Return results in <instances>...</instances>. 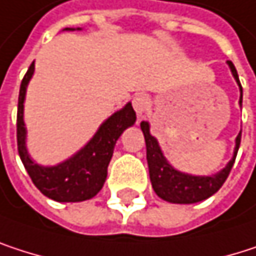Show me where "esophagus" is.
<instances>
[{"instance_id": "esophagus-1", "label": "esophagus", "mask_w": 256, "mask_h": 256, "mask_svg": "<svg viewBox=\"0 0 256 256\" xmlns=\"http://www.w3.org/2000/svg\"><path fill=\"white\" fill-rule=\"evenodd\" d=\"M132 107H134V110H136V113L138 116H143L150 107V98L148 95H144V94L136 95L134 100H132Z\"/></svg>"}]
</instances>
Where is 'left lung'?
Returning <instances> with one entry per match:
<instances>
[{
    "label": "left lung",
    "instance_id": "1",
    "mask_svg": "<svg viewBox=\"0 0 256 256\" xmlns=\"http://www.w3.org/2000/svg\"><path fill=\"white\" fill-rule=\"evenodd\" d=\"M228 65L231 68L234 78L237 80V83L240 86V101L238 102L242 104L243 88L240 84L237 70L231 61H228ZM140 126H142V131L144 134V142H146V158H148L152 188L156 192L158 196H161L162 200H166L168 202H176V204L198 202V201H202V200L212 196L214 192L219 191V188L224 185V182L226 180V178L234 166V161H236V156H237V152L240 148V140H242V131H240L236 138L234 155H232L231 161L226 164V167L222 168L219 173H216L213 176H191V174H185V173L174 170L167 162L156 138L154 136H150L148 122L143 120L140 124Z\"/></svg>",
    "mask_w": 256,
    "mask_h": 256
}]
</instances>
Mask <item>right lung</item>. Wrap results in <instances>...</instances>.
Here are the masks:
<instances>
[{"label": "right lung", "mask_w": 256, "mask_h": 256, "mask_svg": "<svg viewBox=\"0 0 256 256\" xmlns=\"http://www.w3.org/2000/svg\"><path fill=\"white\" fill-rule=\"evenodd\" d=\"M34 74V62L30 65L26 74L22 78L18 102V150L19 156L40 192L55 201L76 202L95 196L101 191L106 178L107 167L113 155L114 144L120 134L131 125H134L137 116L128 102L122 110L113 113L90 138V142L80 149L74 156L55 167H42L36 164L26 150L25 138L26 128L24 124V101L26 86Z\"/></svg>", "instance_id": "1"}]
</instances>
